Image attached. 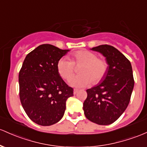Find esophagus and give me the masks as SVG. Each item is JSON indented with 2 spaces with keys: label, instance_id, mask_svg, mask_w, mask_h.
<instances>
[{
  "label": "esophagus",
  "instance_id": "34e87169",
  "mask_svg": "<svg viewBox=\"0 0 147 147\" xmlns=\"http://www.w3.org/2000/svg\"><path fill=\"white\" fill-rule=\"evenodd\" d=\"M77 92H78V90L77 89H74V91H73V93L74 94H76V93H77Z\"/></svg>",
  "mask_w": 147,
  "mask_h": 147
}]
</instances>
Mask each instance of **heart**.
Wrapping results in <instances>:
<instances>
[{"label":"heart","mask_w":147,"mask_h":147,"mask_svg":"<svg viewBox=\"0 0 147 147\" xmlns=\"http://www.w3.org/2000/svg\"><path fill=\"white\" fill-rule=\"evenodd\" d=\"M79 68L78 76L70 81V84L77 88H83L91 84H97L107 74L108 63L105 59L98 58L97 54L88 50H80L72 53L71 61L61 58L57 62V71L65 81L73 77L75 67Z\"/></svg>","instance_id":"1"}]
</instances>
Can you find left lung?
I'll use <instances>...</instances> for the list:
<instances>
[{
	"label": "left lung",
	"mask_w": 147,
	"mask_h": 147,
	"mask_svg": "<svg viewBox=\"0 0 147 147\" xmlns=\"http://www.w3.org/2000/svg\"><path fill=\"white\" fill-rule=\"evenodd\" d=\"M106 58L109 67L102 82L87 89L83 109L86 117L98 125L114 123L124 112L134 87L130 61L114 47L102 45L93 47Z\"/></svg>",
	"instance_id": "left-lung-1"
}]
</instances>
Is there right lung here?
Wrapping results in <instances>:
<instances>
[{
  "instance_id": "obj_1",
  "label": "right lung",
  "mask_w": 147,
  "mask_h": 147,
  "mask_svg": "<svg viewBox=\"0 0 147 147\" xmlns=\"http://www.w3.org/2000/svg\"><path fill=\"white\" fill-rule=\"evenodd\" d=\"M44 44L27 54L19 73V98L30 120L47 126L62 119L73 88L63 80L57 62L68 51Z\"/></svg>"
}]
</instances>
